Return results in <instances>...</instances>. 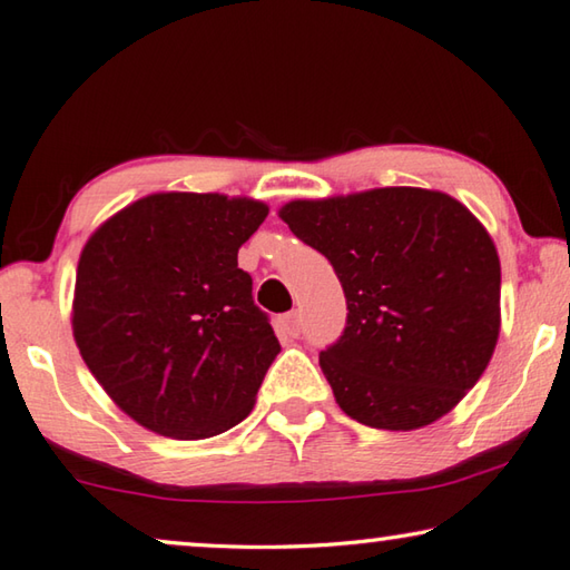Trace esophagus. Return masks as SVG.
I'll return each mask as SVG.
<instances>
[{"mask_svg": "<svg viewBox=\"0 0 570 570\" xmlns=\"http://www.w3.org/2000/svg\"><path fill=\"white\" fill-rule=\"evenodd\" d=\"M282 330L288 334V336H298L302 334V316H298V312H288L282 316Z\"/></svg>", "mask_w": 570, "mask_h": 570, "instance_id": "1", "label": "esophagus"}]
</instances>
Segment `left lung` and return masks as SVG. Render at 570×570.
Segmentation results:
<instances>
[{
    "mask_svg": "<svg viewBox=\"0 0 570 570\" xmlns=\"http://www.w3.org/2000/svg\"><path fill=\"white\" fill-rule=\"evenodd\" d=\"M278 216L342 282L350 314L320 364L352 420L417 430L475 387L500 334V258L460 200L397 186L292 200Z\"/></svg>",
    "mask_w": 570,
    "mask_h": 570,
    "instance_id": "obj_1",
    "label": "left lung"
}]
</instances>
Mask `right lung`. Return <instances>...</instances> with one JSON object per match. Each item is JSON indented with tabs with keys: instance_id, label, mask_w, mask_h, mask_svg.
<instances>
[{
	"instance_id": "obj_1",
	"label": "right lung",
	"mask_w": 570,
	"mask_h": 570,
	"mask_svg": "<svg viewBox=\"0 0 570 570\" xmlns=\"http://www.w3.org/2000/svg\"><path fill=\"white\" fill-rule=\"evenodd\" d=\"M268 206L153 193L105 220L77 264L72 334L85 364L158 435L206 440L254 410L282 352L238 248Z\"/></svg>"
}]
</instances>
